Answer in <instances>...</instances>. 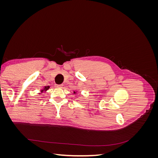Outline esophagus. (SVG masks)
I'll return each instance as SVG.
<instances>
[{
	"label": "esophagus",
	"mask_w": 158,
	"mask_h": 158,
	"mask_svg": "<svg viewBox=\"0 0 158 158\" xmlns=\"http://www.w3.org/2000/svg\"><path fill=\"white\" fill-rule=\"evenodd\" d=\"M62 86H63V85H62V84H56V88H62Z\"/></svg>",
	"instance_id": "1"
}]
</instances>
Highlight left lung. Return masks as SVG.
<instances>
[{
  "label": "left lung",
  "mask_w": 158,
  "mask_h": 158,
  "mask_svg": "<svg viewBox=\"0 0 158 158\" xmlns=\"http://www.w3.org/2000/svg\"><path fill=\"white\" fill-rule=\"evenodd\" d=\"M74 93H75V92H74Z\"/></svg>",
  "instance_id": "left-lung-1"
}]
</instances>
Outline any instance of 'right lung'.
Listing matches in <instances>:
<instances>
[{
    "label": "right lung",
    "mask_w": 158,
    "mask_h": 158,
    "mask_svg": "<svg viewBox=\"0 0 158 158\" xmlns=\"http://www.w3.org/2000/svg\"><path fill=\"white\" fill-rule=\"evenodd\" d=\"M48 88H49V86H48ZM48 88H45V89H45V90H47V89H48Z\"/></svg>",
    "instance_id": "1"
}]
</instances>
